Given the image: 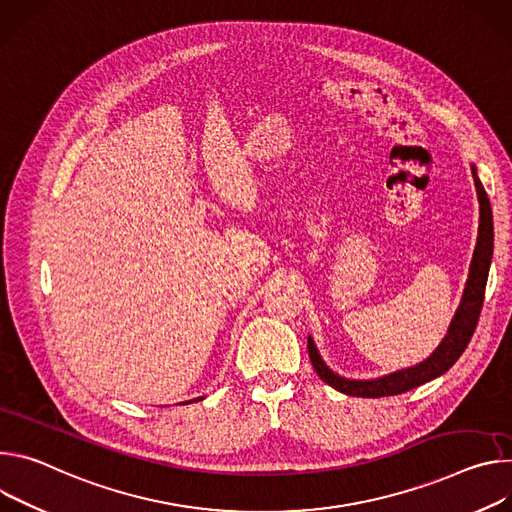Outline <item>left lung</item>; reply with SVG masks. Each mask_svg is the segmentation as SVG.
I'll return each mask as SVG.
<instances>
[{
  "label": "left lung",
  "mask_w": 512,
  "mask_h": 512,
  "mask_svg": "<svg viewBox=\"0 0 512 512\" xmlns=\"http://www.w3.org/2000/svg\"><path fill=\"white\" fill-rule=\"evenodd\" d=\"M472 177L478 193V203H480V219H478V238L468 270V278L464 285V293L460 299V305L453 313L449 327L439 342V346L433 350L429 358L423 362L401 368L396 372L378 376V378H346L333 372L325 360L321 358L313 337H307V348H309V358L311 364L317 372V376L329 384L331 388L344 392L348 396H362V399H378V396H390V394H401L411 388H417L441 374H445L456 360L462 356L466 346L470 344V337L476 329L482 301H484V289H486V280H488V270L492 262V250H494V223H492V209L488 195L478 179V168L472 164Z\"/></svg>",
  "instance_id": "1"
}]
</instances>
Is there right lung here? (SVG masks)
<instances>
[{
    "label": "right lung",
    "mask_w": 512,
    "mask_h": 512,
    "mask_svg": "<svg viewBox=\"0 0 512 512\" xmlns=\"http://www.w3.org/2000/svg\"><path fill=\"white\" fill-rule=\"evenodd\" d=\"M193 401H195V403H197V401H203V396H197V399H193ZM193 401H185V403H181V405H191Z\"/></svg>",
    "instance_id": "right-lung-1"
}]
</instances>
